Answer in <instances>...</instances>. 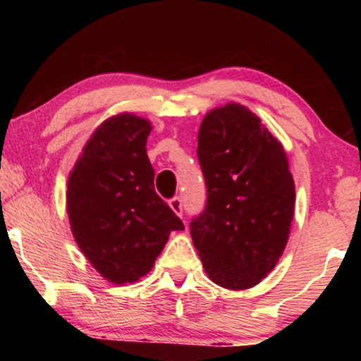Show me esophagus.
<instances>
[{
	"label": "esophagus",
	"instance_id": "1",
	"mask_svg": "<svg viewBox=\"0 0 361 361\" xmlns=\"http://www.w3.org/2000/svg\"><path fill=\"white\" fill-rule=\"evenodd\" d=\"M169 205H171V209L174 210L176 215L182 216V212H184V209H182V199H180V197H172V199L169 200Z\"/></svg>",
	"mask_w": 361,
	"mask_h": 361
}]
</instances>
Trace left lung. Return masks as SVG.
<instances>
[{
	"instance_id": "obj_1",
	"label": "left lung",
	"mask_w": 361,
	"mask_h": 361,
	"mask_svg": "<svg viewBox=\"0 0 361 361\" xmlns=\"http://www.w3.org/2000/svg\"><path fill=\"white\" fill-rule=\"evenodd\" d=\"M197 159L207 204L190 220L194 246L214 283L253 288L288 243L295 192L286 152L255 113L228 103L202 121Z\"/></svg>"
}]
</instances>
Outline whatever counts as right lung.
I'll return each mask as SVG.
<instances>
[{"instance_id": "add662e5", "label": "right lung", "mask_w": 361, "mask_h": 361, "mask_svg": "<svg viewBox=\"0 0 361 361\" xmlns=\"http://www.w3.org/2000/svg\"><path fill=\"white\" fill-rule=\"evenodd\" d=\"M151 125L135 115L106 120L83 147L67 185L72 233L103 278L135 283L149 273L172 230L184 224L156 194L146 154Z\"/></svg>"}]
</instances>
